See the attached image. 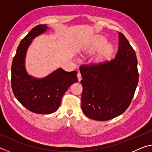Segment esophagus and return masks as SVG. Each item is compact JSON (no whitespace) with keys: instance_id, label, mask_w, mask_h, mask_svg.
I'll return each instance as SVG.
<instances>
[{"instance_id":"obj_1","label":"esophagus","mask_w":152,"mask_h":152,"mask_svg":"<svg viewBox=\"0 0 152 152\" xmlns=\"http://www.w3.org/2000/svg\"><path fill=\"white\" fill-rule=\"evenodd\" d=\"M77 77H78V81H79V82H80V81H81V80H82V77H81V74H80V72H78V74H77Z\"/></svg>"}]
</instances>
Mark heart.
Segmentation results:
<instances>
[{"label": "heart", "instance_id": "obj_1", "mask_svg": "<svg viewBox=\"0 0 152 152\" xmlns=\"http://www.w3.org/2000/svg\"><path fill=\"white\" fill-rule=\"evenodd\" d=\"M107 42V37L101 35H96L89 39L82 48V51L86 54H93L98 51L94 58V62L97 64L104 63L113 57L115 52V46L113 43Z\"/></svg>", "mask_w": 152, "mask_h": 152}]
</instances>
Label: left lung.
<instances>
[{
    "instance_id": "1",
    "label": "left lung",
    "mask_w": 152,
    "mask_h": 152,
    "mask_svg": "<svg viewBox=\"0 0 152 152\" xmlns=\"http://www.w3.org/2000/svg\"><path fill=\"white\" fill-rule=\"evenodd\" d=\"M119 39L115 59L80 67L82 110L90 119L103 121L119 116L134 96L139 79L137 57L123 33H119Z\"/></svg>"
}]
</instances>
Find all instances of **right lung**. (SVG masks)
<instances>
[{"label": "right lung", "instance_id": "1", "mask_svg": "<svg viewBox=\"0 0 152 152\" xmlns=\"http://www.w3.org/2000/svg\"><path fill=\"white\" fill-rule=\"evenodd\" d=\"M46 25H38L20 41L11 66V87L16 99L23 106L37 114L56 111L61 98L72 84L78 82L77 72H66L61 68L43 78L27 74L25 67L28 48L35 37L45 32Z\"/></svg>", "mask_w": 152, "mask_h": 152}]
</instances>
